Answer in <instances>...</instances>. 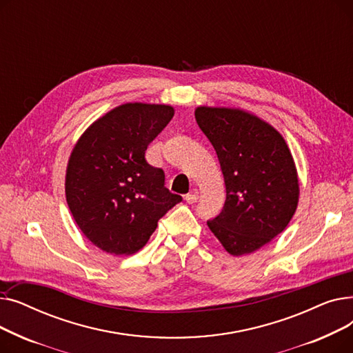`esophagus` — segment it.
<instances>
[{"label": "esophagus", "instance_id": "34e87169", "mask_svg": "<svg viewBox=\"0 0 353 353\" xmlns=\"http://www.w3.org/2000/svg\"><path fill=\"white\" fill-rule=\"evenodd\" d=\"M197 199H199V196H197V192H196V190H192L190 193L186 194V197H184V200H186V201L189 203V205H193V203L197 201Z\"/></svg>", "mask_w": 353, "mask_h": 353}]
</instances>
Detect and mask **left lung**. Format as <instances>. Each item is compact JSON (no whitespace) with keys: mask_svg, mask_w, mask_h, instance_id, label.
Masks as SVG:
<instances>
[{"mask_svg":"<svg viewBox=\"0 0 353 353\" xmlns=\"http://www.w3.org/2000/svg\"><path fill=\"white\" fill-rule=\"evenodd\" d=\"M194 116L226 186L223 210L208 226L230 254L252 253L282 233L298 208L292 153L274 127L245 110L200 105Z\"/></svg>","mask_w":353,"mask_h":353,"instance_id":"left-lung-1","label":"left lung"}]
</instances>
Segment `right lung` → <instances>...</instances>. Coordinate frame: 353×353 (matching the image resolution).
Listing matches in <instances>:
<instances>
[{
	"instance_id": "obj_1",
	"label": "right lung",
	"mask_w": 353,
	"mask_h": 353,
	"mask_svg": "<svg viewBox=\"0 0 353 353\" xmlns=\"http://www.w3.org/2000/svg\"><path fill=\"white\" fill-rule=\"evenodd\" d=\"M173 116L172 105L125 103L92 123L74 145L67 205L84 236L103 252H139L157 221L181 201L164 188V172L144 157Z\"/></svg>"
}]
</instances>
